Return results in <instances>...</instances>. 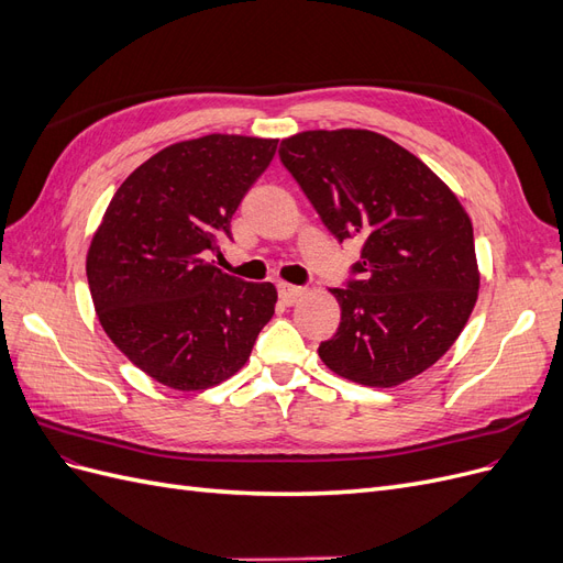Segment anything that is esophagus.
<instances>
[{"instance_id":"esophagus-1","label":"esophagus","mask_w":563,"mask_h":563,"mask_svg":"<svg viewBox=\"0 0 563 563\" xmlns=\"http://www.w3.org/2000/svg\"><path fill=\"white\" fill-rule=\"evenodd\" d=\"M277 288H279V298H282L286 305H294L298 298L305 296V288H302V286H296V284L279 282Z\"/></svg>"}]
</instances>
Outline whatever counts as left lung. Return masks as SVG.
Returning a JSON list of instances; mask_svg holds the SVG:
<instances>
[{
	"mask_svg": "<svg viewBox=\"0 0 563 563\" xmlns=\"http://www.w3.org/2000/svg\"><path fill=\"white\" fill-rule=\"evenodd\" d=\"M282 164L335 240L362 242L343 288L340 327L319 345L338 376L395 387L455 343L479 291L472 223L416 155L364 129L302 131Z\"/></svg>",
	"mask_w": 563,
	"mask_h": 563,
	"instance_id": "8db88e82",
	"label": "left lung"
}]
</instances>
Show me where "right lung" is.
Instances as JSON below:
<instances>
[{"mask_svg":"<svg viewBox=\"0 0 563 563\" xmlns=\"http://www.w3.org/2000/svg\"><path fill=\"white\" fill-rule=\"evenodd\" d=\"M279 141L211 133L168 145L119 185L87 255L100 323L150 378L207 389L240 371L275 314L277 288L211 255Z\"/></svg>","mask_w":563,"mask_h":563,"instance_id":"1","label":"right lung"}]
</instances>
